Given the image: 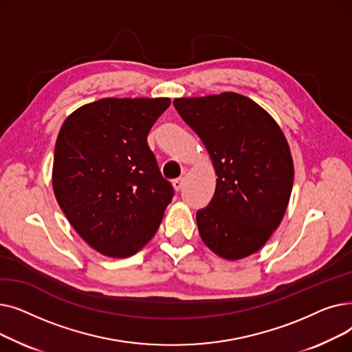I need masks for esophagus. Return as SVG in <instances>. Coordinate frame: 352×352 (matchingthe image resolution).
I'll use <instances>...</instances> for the list:
<instances>
[{"label":"esophagus","mask_w":352,"mask_h":352,"mask_svg":"<svg viewBox=\"0 0 352 352\" xmlns=\"http://www.w3.org/2000/svg\"><path fill=\"white\" fill-rule=\"evenodd\" d=\"M173 187H174L177 191H179V190L184 187V179H182V178L174 179V181H173Z\"/></svg>","instance_id":"obj_1"}]
</instances>
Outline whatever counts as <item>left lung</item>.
<instances>
[{"label":"left lung","mask_w":352,"mask_h":352,"mask_svg":"<svg viewBox=\"0 0 352 352\" xmlns=\"http://www.w3.org/2000/svg\"><path fill=\"white\" fill-rule=\"evenodd\" d=\"M173 104L204 142L218 177L210 204L197 211L202 241L226 260L256 252L281 224L292 190L294 164L281 128L236 92Z\"/></svg>","instance_id":"obj_1"}]
</instances>
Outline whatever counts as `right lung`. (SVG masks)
<instances>
[{
	"mask_svg": "<svg viewBox=\"0 0 352 352\" xmlns=\"http://www.w3.org/2000/svg\"><path fill=\"white\" fill-rule=\"evenodd\" d=\"M170 98H102L64 121L52 188L72 228L113 258L140 251L157 232L174 188L146 142Z\"/></svg>",
	"mask_w": 352,
	"mask_h": 352,
	"instance_id": "obj_1",
	"label": "right lung"
}]
</instances>
